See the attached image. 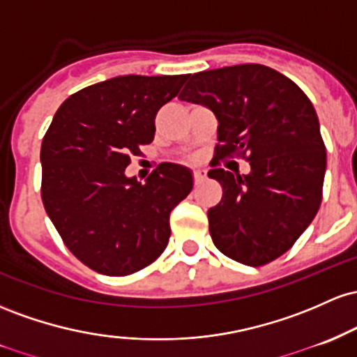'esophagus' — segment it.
<instances>
[{"instance_id": "obj_1", "label": "esophagus", "mask_w": 357, "mask_h": 357, "mask_svg": "<svg viewBox=\"0 0 357 357\" xmlns=\"http://www.w3.org/2000/svg\"><path fill=\"white\" fill-rule=\"evenodd\" d=\"M207 178V172L202 170V168H199V170H194V180L195 183H200L204 182V180Z\"/></svg>"}]
</instances>
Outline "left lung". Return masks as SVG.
Instances as JSON below:
<instances>
[{"mask_svg": "<svg viewBox=\"0 0 357 357\" xmlns=\"http://www.w3.org/2000/svg\"><path fill=\"white\" fill-rule=\"evenodd\" d=\"M178 99L218 118L215 160L243 157L248 175L214 168L222 199L207 211L215 248L234 261L261 266L287 253L314 221L327 153L310 99L266 66L243 63L190 75Z\"/></svg>", "mask_w": 357, "mask_h": 357, "instance_id": "left-lung-1", "label": "left lung"}]
</instances>
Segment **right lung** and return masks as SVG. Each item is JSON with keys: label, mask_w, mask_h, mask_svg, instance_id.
Instances as JSON below:
<instances>
[{"label": "right lung", "mask_w": 357, "mask_h": 357, "mask_svg": "<svg viewBox=\"0 0 357 357\" xmlns=\"http://www.w3.org/2000/svg\"><path fill=\"white\" fill-rule=\"evenodd\" d=\"M187 75H119L84 87L55 113L40 150L42 200L72 255L109 276L151 265L170 238V212L190 194L187 167L162 163L145 182L126 177L155 116Z\"/></svg>", "instance_id": "1"}]
</instances>
